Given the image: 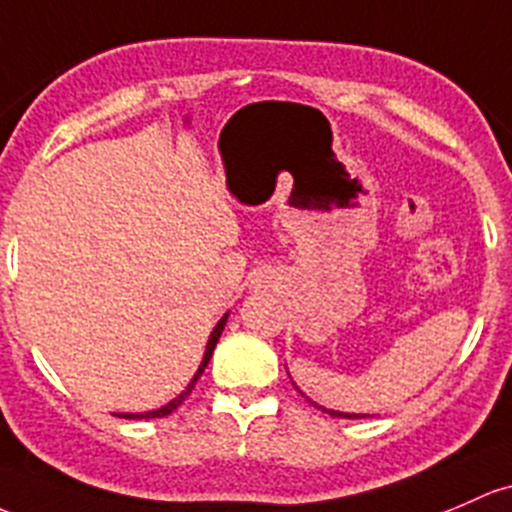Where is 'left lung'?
<instances>
[{"label":"left lung","instance_id":"obj_1","mask_svg":"<svg viewBox=\"0 0 512 512\" xmlns=\"http://www.w3.org/2000/svg\"><path fill=\"white\" fill-rule=\"evenodd\" d=\"M316 405V402H314ZM319 410H324L331 414V417H348V419H355V417H365V414H348V412H333V410H326V407H319Z\"/></svg>","mask_w":512,"mask_h":512}]
</instances>
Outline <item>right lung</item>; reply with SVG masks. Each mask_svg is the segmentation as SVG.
<instances>
[{
  "instance_id": "1",
  "label": "right lung",
  "mask_w": 512,
  "mask_h": 512,
  "mask_svg": "<svg viewBox=\"0 0 512 512\" xmlns=\"http://www.w3.org/2000/svg\"><path fill=\"white\" fill-rule=\"evenodd\" d=\"M225 321H228V314L223 316V319L218 321V326L213 328V333H211V338H208V346H206V355H203V363L198 365V370H196V375H193V380L191 383H188V387L184 392H181L179 397H174V400L169 402V405L166 407H161V410H154V412H144V414H117V417H125V419H154V417H166V414H171L174 410H179V405L181 402L186 400L188 395H191V390L193 387H196V383H198V378H201L203 375V370H206V365H208V360H211V355H213V351H215V343H218V338H220V333H223V328H225Z\"/></svg>"
}]
</instances>
